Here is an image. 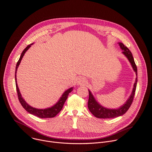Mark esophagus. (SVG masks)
Segmentation results:
<instances>
[{
  "label": "esophagus",
  "instance_id": "esophagus-1",
  "mask_svg": "<svg viewBox=\"0 0 152 152\" xmlns=\"http://www.w3.org/2000/svg\"><path fill=\"white\" fill-rule=\"evenodd\" d=\"M86 82V80L85 78L83 77H79L78 78V80H77V84L79 85H80V84H83V83H85Z\"/></svg>",
  "mask_w": 152,
  "mask_h": 152
}]
</instances>
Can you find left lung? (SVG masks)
<instances>
[{
    "instance_id": "8db88e82",
    "label": "left lung",
    "mask_w": 152,
    "mask_h": 152,
    "mask_svg": "<svg viewBox=\"0 0 152 152\" xmlns=\"http://www.w3.org/2000/svg\"><path fill=\"white\" fill-rule=\"evenodd\" d=\"M118 45L120 48L123 50V53L126 56V58L131 63V66L136 73L137 76V67L134 61V57L131 52L129 49L125 46L122 42H118ZM137 84V77L135 79V82L134 85V88L132 92V94L130 96L129 98L126 101V103H124L122 106L120 107L118 109H107L104 107H103L100 105L94 99L93 95L91 94V91L88 90L89 92V99L88 102V107L90 111L97 118H113L115 117H117L121 116L125 114L127 111L129 110V108L131 106L135 94V90Z\"/></svg>"
}]
</instances>
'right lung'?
<instances>
[{
	"instance_id": "add662e5",
	"label": "right lung",
	"mask_w": 152,
	"mask_h": 152,
	"mask_svg": "<svg viewBox=\"0 0 152 152\" xmlns=\"http://www.w3.org/2000/svg\"><path fill=\"white\" fill-rule=\"evenodd\" d=\"M33 45L31 44L29 45H28L25 49L21 53L20 57L16 65V67H15V85H16V90H17V95H18V98L19 100V102L20 103V104H21L23 107L24 109L28 111L29 113L34 115L39 118H53L54 117H55L62 109L64 104L65 103V102L66 101L69 94L70 93H71L73 89V87L68 89L67 90H66L65 91L63 94L62 95L61 97L59 99V101L55 104H54L53 106L50 107H48L46 108V109H37V108L33 107L32 106H31L30 105H29L26 102L25 100L23 99V97H21V95L20 93L18 87V85L17 83V77H16V73H17V70L18 69V67L20 65V63L21 62V60L22 59V58L23 57L25 53H26V52L29 49V48L31 46V45Z\"/></svg>"
}]
</instances>
